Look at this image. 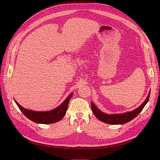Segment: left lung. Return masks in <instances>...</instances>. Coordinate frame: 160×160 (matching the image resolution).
I'll list each match as a JSON object with an SVG mask.
<instances>
[{
	"mask_svg": "<svg viewBox=\"0 0 160 160\" xmlns=\"http://www.w3.org/2000/svg\"><path fill=\"white\" fill-rule=\"evenodd\" d=\"M150 92L151 91H149L144 102L138 108L135 109L132 111L122 114H106L100 111L92 102H91V108H92V111L95 117L104 123L111 125H120L126 123L135 118L141 112L149 101Z\"/></svg>",
	"mask_w": 160,
	"mask_h": 160,
	"instance_id": "obj_1",
	"label": "left lung"
}]
</instances>
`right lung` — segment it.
<instances>
[{
  "label": "right lung",
  "instance_id": "add662e5",
  "mask_svg": "<svg viewBox=\"0 0 160 160\" xmlns=\"http://www.w3.org/2000/svg\"><path fill=\"white\" fill-rule=\"evenodd\" d=\"M73 93L70 94L66 99L56 108L48 111H35L22 108L18 102L14 100L16 104L21 112L30 120L37 123L51 124L60 121L65 115L68 103L72 98Z\"/></svg>",
  "mask_w": 160,
  "mask_h": 160
}]
</instances>
